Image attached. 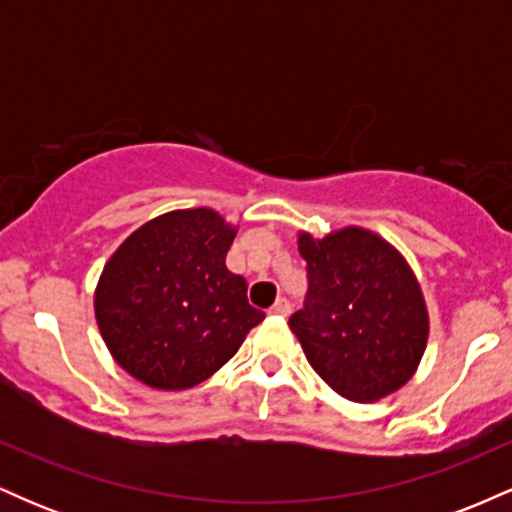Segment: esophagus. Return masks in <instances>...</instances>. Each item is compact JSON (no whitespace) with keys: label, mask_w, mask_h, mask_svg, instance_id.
<instances>
[{"label":"esophagus","mask_w":512,"mask_h":512,"mask_svg":"<svg viewBox=\"0 0 512 512\" xmlns=\"http://www.w3.org/2000/svg\"><path fill=\"white\" fill-rule=\"evenodd\" d=\"M269 313L272 315H279V317H286L291 313V303L286 301V298H276V303L269 308Z\"/></svg>","instance_id":"34e87169"}]
</instances>
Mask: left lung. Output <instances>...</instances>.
<instances>
[{
  "mask_svg": "<svg viewBox=\"0 0 512 512\" xmlns=\"http://www.w3.org/2000/svg\"><path fill=\"white\" fill-rule=\"evenodd\" d=\"M308 272L289 327L315 373L351 402H375L409 383L428 342L419 281L399 252L366 228L298 236Z\"/></svg>",
  "mask_w": 512,
  "mask_h": 512,
  "instance_id": "left-lung-1",
  "label": "left lung"
}]
</instances>
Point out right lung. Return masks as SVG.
<instances>
[{
	"instance_id": "right-lung-1",
	"label": "right lung",
	"mask_w": 512,
	"mask_h": 512,
	"mask_svg": "<svg viewBox=\"0 0 512 512\" xmlns=\"http://www.w3.org/2000/svg\"><path fill=\"white\" fill-rule=\"evenodd\" d=\"M233 238L214 209H178L115 250L93 305L105 346L132 378L156 390L195 387L264 320L243 276L226 267Z\"/></svg>"
}]
</instances>
